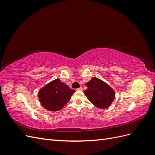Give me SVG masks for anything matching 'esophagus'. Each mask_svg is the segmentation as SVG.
<instances>
[{"label":"esophagus","mask_w":155,"mask_h":155,"mask_svg":"<svg viewBox=\"0 0 155 155\" xmlns=\"http://www.w3.org/2000/svg\"><path fill=\"white\" fill-rule=\"evenodd\" d=\"M83 90V87H79V88H77V91H82Z\"/></svg>","instance_id":"1"}]
</instances>
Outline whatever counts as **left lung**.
Wrapping results in <instances>:
<instances>
[{
  "mask_svg": "<svg viewBox=\"0 0 155 155\" xmlns=\"http://www.w3.org/2000/svg\"><path fill=\"white\" fill-rule=\"evenodd\" d=\"M85 85L87 89L83 92L93 105L99 109L110 107L115 98V92L107 83L94 77Z\"/></svg>",
  "mask_w": 155,
  "mask_h": 155,
  "instance_id": "1",
  "label": "left lung"
}]
</instances>
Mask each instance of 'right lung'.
<instances>
[{
  "mask_svg": "<svg viewBox=\"0 0 155 155\" xmlns=\"http://www.w3.org/2000/svg\"><path fill=\"white\" fill-rule=\"evenodd\" d=\"M75 92L57 79L41 88L38 92V97L41 104L46 110L58 111L67 104Z\"/></svg>",
  "mask_w": 155,
  "mask_h": 155,
  "instance_id": "obj_1",
  "label": "right lung"
}]
</instances>
